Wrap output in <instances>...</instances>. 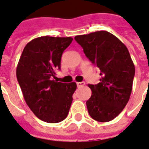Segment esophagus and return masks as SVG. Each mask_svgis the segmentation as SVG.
I'll return each instance as SVG.
<instances>
[{"mask_svg": "<svg viewBox=\"0 0 149 149\" xmlns=\"http://www.w3.org/2000/svg\"><path fill=\"white\" fill-rule=\"evenodd\" d=\"M85 85V83L84 82H78L77 83V86H78V87H81V86H83Z\"/></svg>", "mask_w": 149, "mask_h": 149, "instance_id": "1", "label": "esophagus"}]
</instances>
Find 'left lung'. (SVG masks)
Here are the masks:
<instances>
[{"mask_svg":"<svg viewBox=\"0 0 149 149\" xmlns=\"http://www.w3.org/2000/svg\"><path fill=\"white\" fill-rule=\"evenodd\" d=\"M74 39L87 58L100 70L98 84H89L91 96L86 101L91 117L99 122L114 120L129 100L135 66L126 46L107 31L78 35Z\"/></svg>","mask_w":149,"mask_h":149,"instance_id":"left-lung-1","label":"left lung"}]
</instances>
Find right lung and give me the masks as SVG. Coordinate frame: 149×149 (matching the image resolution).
<instances>
[{"mask_svg":"<svg viewBox=\"0 0 149 149\" xmlns=\"http://www.w3.org/2000/svg\"><path fill=\"white\" fill-rule=\"evenodd\" d=\"M73 38L44 36L30 41L17 66V79L26 103L38 119L50 123L65 120L77 88L74 82L54 80L63 51Z\"/></svg>","mask_w":149,"mask_h":149,"instance_id":"right-lung-1","label":"right lung"}]
</instances>
